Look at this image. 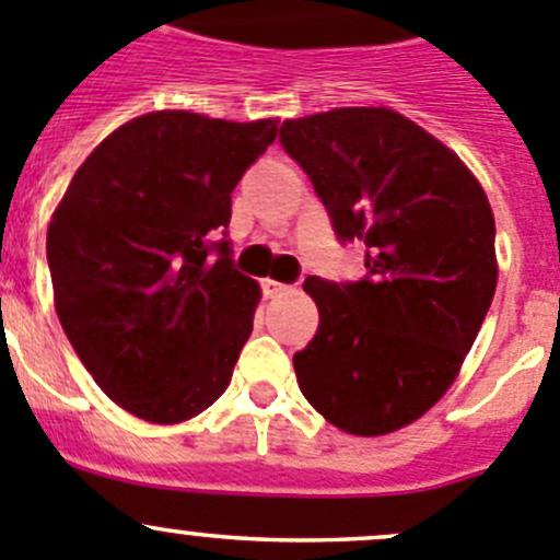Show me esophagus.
<instances>
[{"label":"esophagus","instance_id":"obj_1","mask_svg":"<svg viewBox=\"0 0 560 560\" xmlns=\"http://www.w3.org/2000/svg\"><path fill=\"white\" fill-rule=\"evenodd\" d=\"M262 290H265V295H268V298H279V295H284V292H290L292 287L281 284V281H276V279H265Z\"/></svg>","mask_w":560,"mask_h":560}]
</instances>
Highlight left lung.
<instances>
[{
  "instance_id": "obj_1",
  "label": "left lung",
  "mask_w": 560,
  "mask_h": 560,
  "mask_svg": "<svg viewBox=\"0 0 560 560\" xmlns=\"http://www.w3.org/2000/svg\"><path fill=\"white\" fill-rule=\"evenodd\" d=\"M281 145L339 237L368 245L364 281H304L320 326L292 357L298 386L339 431H400L451 389L492 306L489 198L456 151L389 107L290 118Z\"/></svg>"
}]
</instances>
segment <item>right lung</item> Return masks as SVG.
Wrapping results in <instances>:
<instances>
[{
	"label": "right lung",
	"instance_id": "1",
	"mask_svg": "<svg viewBox=\"0 0 560 560\" xmlns=\"http://www.w3.org/2000/svg\"><path fill=\"white\" fill-rule=\"evenodd\" d=\"M276 132L279 118L138 115L88 154L51 212L62 331L104 395L140 420H192L232 381L262 290L212 237Z\"/></svg>",
	"mask_w": 560,
	"mask_h": 560
}]
</instances>
